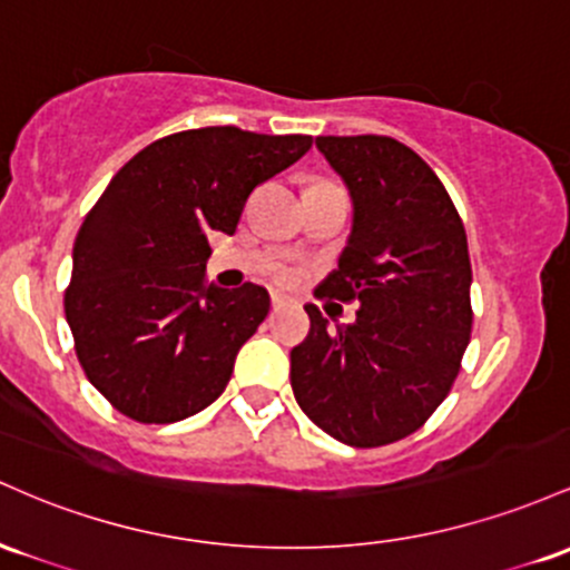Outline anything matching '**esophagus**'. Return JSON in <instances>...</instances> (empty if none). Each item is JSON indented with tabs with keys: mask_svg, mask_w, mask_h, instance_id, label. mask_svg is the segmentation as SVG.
I'll list each match as a JSON object with an SVG mask.
<instances>
[{
	"mask_svg": "<svg viewBox=\"0 0 570 570\" xmlns=\"http://www.w3.org/2000/svg\"><path fill=\"white\" fill-rule=\"evenodd\" d=\"M287 302V298L283 296V293H272V306L277 309V306H283Z\"/></svg>",
	"mask_w": 570,
	"mask_h": 570,
	"instance_id": "34e87169",
	"label": "esophagus"
}]
</instances>
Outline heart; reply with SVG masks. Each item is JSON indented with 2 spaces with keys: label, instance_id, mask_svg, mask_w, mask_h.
Wrapping results in <instances>:
<instances>
[{
  "label": "heart",
  "instance_id": "obj_1",
  "mask_svg": "<svg viewBox=\"0 0 570 570\" xmlns=\"http://www.w3.org/2000/svg\"><path fill=\"white\" fill-rule=\"evenodd\" d=\"M272 277L277 279V283H291L293 272H291V268H285V266H277V268H274V272H272Z\"/></svg>",
  "mask_w": 570,
  "mask_h": 570
}]
</instances>
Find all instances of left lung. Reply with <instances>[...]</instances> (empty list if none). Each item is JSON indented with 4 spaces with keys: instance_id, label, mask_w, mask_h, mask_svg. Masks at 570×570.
<instances>
[{
    "instance_id": "1",
    "label": "left lung",
    "mask_w": 570,
    "mask_h": 570,
    "mask_svg": "<svg viewBox=\"0 0 570 570\" xmlns=\"http://www.w3.org/2000/svg\"><path fill=\"white\" fill-rule=\"evenodd\" d=\"M353 196V234L317 298L357 302L331 328L306 304L309 334L291 350L298 406L350 446L409 436L452 390L471 338L469 239L436 171L393 137H317ZM336 306V304H334ZM328 312V309H325Z\"/></svg>"
}]
</instances>
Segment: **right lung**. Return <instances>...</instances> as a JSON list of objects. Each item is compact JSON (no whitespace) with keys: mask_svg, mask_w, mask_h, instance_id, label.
<instances>
[{"mask_svg":"<svg viewBox=\"0 0 570 570\" xmlns=\"http://www.w3.org/2000/svg\"><path fill=\"white\" fill-rule=\"evenodd\" d=\"M309 147L306 134L188 129L107 185L75 239L63 312L82 371L120 414L177 423L226 390L268 293L204 283L209 234H234L247 196Z\"/></svg>","mask_w":570,"mask_h":570,"instance_id":"obj_1","label":"right lung"}]
</instances>
